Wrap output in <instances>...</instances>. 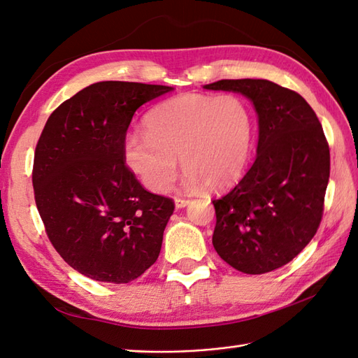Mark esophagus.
I'll list each match as a JSON object with an SVG mask.
<instances>
[{"instance_id": "obj_1", "label": "esophagus", "mask_w": 358, "mask_h": 358, "mask_svg": "<svg viewBox=\"0 0 358 358\" xmlns=\"http://www.w3.org/2000/svg\"><path fill=\"white\" fill-rule=\"evenodd\" d=\"M173 203H176V207H177V209H182V207H186L190 201H189V199L176 198V199H173Z\"/></svg>"}]
</instances>
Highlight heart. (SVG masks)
Instances as JSON below:
<instances>
[{"instance_id":"obj_1","label":"heart","mask_w":358,"mask_h":358,"mask_svg":"<svg viewBox=\"0 0 358 358\" xmlns=\"http://www.w3.org/2000/svg\"><path fill=\"white\" fill-rule=\"evenodd\" d=\"M146 132L123 141L128 169L154 194H164L177 177L182 186L220 190L244 176L255 138V114L244 97L187 93L157 105L145 119Z\"/></svg>"}]
</instances>
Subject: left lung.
<instances>
[{
    "label": "left lung",
    "mask_w": 358,
    "mask_h": 358,
    "mask_svg": "<svg viewBox=\"0 0 358 358\" xmlns=\"http://www.w3.org/2000/svg\"><path fill=\"white\" fill-rule=\"evenodd\" d=\"M203 88L247 97L259 129L253 166L213 199V247L238 271H273L293 261L319 229L329 180L322 124L301 94L267 79H222Z\"/></svg>",
    "instance_id": "obj_1"
}]
</instances>
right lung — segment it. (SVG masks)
<instances>
[{
    "label": "right lung",
    "mask_w": 358,
    "mask_h": 358,
    "mask_svg": "<svg viewBox=\"0 0 358 358\" xmlns=\"http://www.w3.org/2000/svg\"><path fill=\"white\" fill-rule=\"evenodd\" d=\"M172 90L97 82L57 106L39 137L36 207L56 252L90 279L128 284L160 255L173 203L140 185L123 141L138 108Z\"/></svg>",
    "instance_id": "right-lung-1"
}]
</instances>
